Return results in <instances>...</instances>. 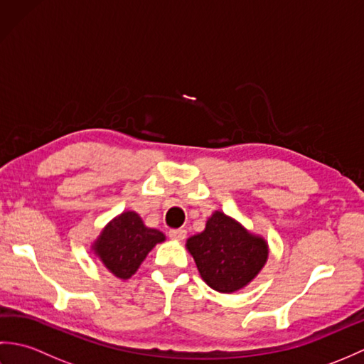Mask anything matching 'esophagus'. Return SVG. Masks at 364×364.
I'll list each match as a JSON object with an SVG mask.
<instances>
[{"label":"esophagus","mask_w":364,"mask_h":364,"mask_svg":"<svg viewBox=\"0 0 364 364\" xmlns=\"http://www.w3.org/2000/svg\"><path fill=\"white\" fill-rule=\"evenodd\" d=\"M168 236L175 239V241H183L184 237H186V230L184 228H176V230H170L168 231Z\"/></svg>","instance_id":"1"}]
</instances>
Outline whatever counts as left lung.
<instances>
[{"label":"left lung","instance_id":"left-lung-1","mask_svg":"<svg viewBox=\"0 0 364 364\" xmlns=\"http://www.w3.org/2000/svg\"><path fill=\"white\" fill-rule=\"evenodd\" d=\"M186 249L203 282L222 294L245 288L269 258L266 239L250 233L222 211H214L208 218L205 230L188 239Z\"/></svg>","mask_w":364,"mask_h":364}]
</instances>
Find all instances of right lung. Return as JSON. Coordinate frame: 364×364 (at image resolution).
I'll use <instances>...</instances> for the list:
<instances>
[{"label": "right lung", "instance_id": "add662e5", "mask_svg": "<svg viewBox=\"0 0 364 364\" xmlns=\"http://www.w3.org/2000/svg\"><path fill=\"white\" fill-rule=\"evenodd\" d=\"M164 241L166 235L146 227L137 213L123 211L102 230L90 249L114 277L128 280L153 247Z\"/></svg>", "mask_w": 364, "mask_h": 364}]
</instances>
